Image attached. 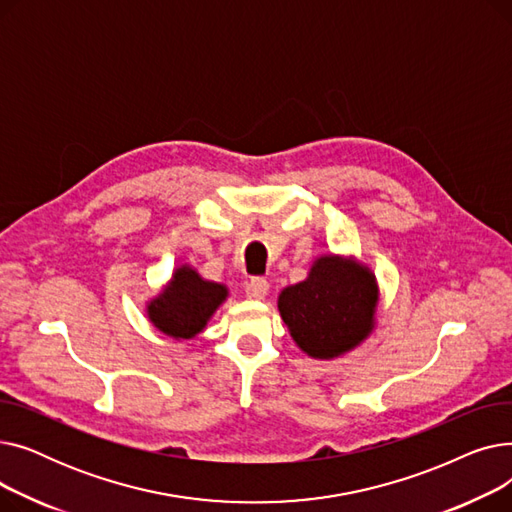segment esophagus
<instances>
[{
	"label": "esophagus",
	"mask_w": 512,
	"mask_h": 512,
	"mask_svg": "<svg viewBox=\"0 0 512 512\" xmlns=\"http://www.w3.org/2000/svg\"><path fill=\"white\" fill-rule=\"evenodd\" d=\"M267 290H270V282L265 278H251L247 282V297L253 301H261L267 294Z\"/></svg>",
	"instance_id": "obj_1"
}]
</instances>
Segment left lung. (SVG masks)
<instances>
[{
	"mask_svg": "<svg viewBox=\"0 0 512 512\" xmlns=\"http://www.w3.org/2000/svg\"><path fill=\"white\" fill-rule=\"evenodd\" d=\"M378 288L365 267L321 257L305 282L282 290L278 307L303 351L317 359L357 346L373 326Z\"/></svg>",
	"mask_w": 512,
	"mask_h": 512,
	"instance_id": "8db88e82",
	"label": "left lung"
}]
</instances>
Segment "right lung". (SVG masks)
<instances>
[{
	"instance_id": "1",
	"label": "right lung",
	"mask_w": 512,
	"mask_h": 512,
	"mask_svg": "<svg viewBox=\"0 0 512 512\" xmlns=\"http://www.w3.org/2000/svg\"><path fill=\"white\" fill-rule=\"evenodd\" d=\"M226 286L205 282L191 267H180L170 286L149 305L153 326L172 338H193L226 299Z\"/></svg>"
}]
</instances>
